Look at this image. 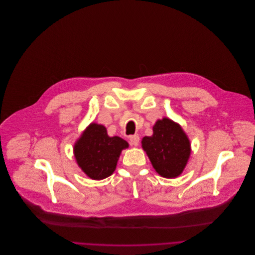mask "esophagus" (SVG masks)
Segmentation results:
<instances>
[{"instance_id":"esophagus-1","label":"esophagus","mask_w":255,"mask_h":255,"mask_svg":"<svg viewBox=\"0 0 255 255\" xmlns=\"http://www.w3.org/2000/svg\"><path fill=\"white\" fill-rule=\"evenodd\" d=\"M129 141H130V143H131L132 145L136 146V145L138 144V142H139V136L136 135V134L131 135V136H129Z\"/></svg>"}]
</instances>
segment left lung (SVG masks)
Wrapping results in <instances>:
<instances>
[{
  "label": "left lung",
  "mask_w": 255,
  "mask_h": 255,
  "mask_svg": "<svg viewBox=\"0 0 255 255\" xmlns=\"http://www.w3.org/2000/svg\"><path fill=\"white\" fill-rule=\"evenodd\" d=\"M141 147L156 172L167 179L179 177L191 155V141L182 127L169 118L158 120L152 134L143 136Z\"/></svg>",
  "instance_id": "8db88e82"
}]
</instances>
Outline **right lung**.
<instances>
[{
  "label": "right lung",
  "instance_id": "obj_1",
  "mask_svg": "<svg viewBox=\"0 0 255 255\" xmlns=\"http://www.w3.org/2000/svg\"><path fill=\"white\" fill-rule=\"evenodd\" d=\"M128 142L115 135L110 136L103 125L91 123L73 145L78 167L92 180H103L116 171L122 150Z\"/></svg>",
  "mask_w": 255,
  "mask_h": 255
}]
</instances>
